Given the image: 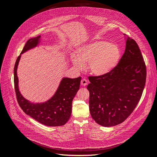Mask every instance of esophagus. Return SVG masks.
<instances>
[{
  "instance_id": "obj_1",
  "label": "esophagus",
  "mask_w": 157,
  "mask_h": 157,
  "mask_svg": "<svg viewBox=\"0 0 157 157\" xmlns=\"http://www.w3.org/2000/svg\"><path fill=\"white\" fill-rule=\"evenodd\" d=\"M87 83H88V81H87V80L86 79H82L81 81V85H82V86H86L87 84Z\"/></svg>"
}]
</instances>
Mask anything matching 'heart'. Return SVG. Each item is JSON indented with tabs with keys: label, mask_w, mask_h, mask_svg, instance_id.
<instances>
[{
	"label": "heart",
	"mask_w": 157,
	"mask_h": 157,
	"mask_svg": "<svg viewBox=\"0 0 157 157\" xmlns=\"http://www.w3.org/2000/svg\"><path fill=\"white\" fill-rule=\"evenodd\" d=\"M76 57L73 59L74 65L82 70L83 63H88V69L94 75H105L118 65L121 57L120 48L105 40L92 42L79 47Z\"/></svg>",
	"instance_id": "obj_1"
}]
</instances>
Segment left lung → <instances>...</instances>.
<instances>
[{
    "instance_id": "1",
    "label": "left lung",
    "mask_w": 157,
    "mask_h": 157,
    "mask_svg": "<svg viewBox=\"0 0 157 157\" xmlns=\"http://www.w3.org/2000/svg\"><path fill=\"white\" fill-rule=\"evenodd\" d=\"M146 71L137 44L128 37L124 53L116 67L105 75L89 76V110L97 124L113 126L130 116L141 98Z\"/></svg>"
}]
</instances>
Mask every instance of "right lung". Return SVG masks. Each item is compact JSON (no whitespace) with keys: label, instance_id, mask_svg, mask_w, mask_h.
<instances>
[{"label":"right lung","instance_id":"add662e5","mask_svg":"<svg viewBox=\"0 0 157 157\" xmlns=\"http://www.w3.org/2000/svg\"><path fill=\"white\" fill-rule=\"evenodd\" d=\"M40 36L28 40L21 54L36 46ZM21 54L18 57L14 67V86L16 97L23 111L37 121L47 126L64 125L70 119L71 114L72 101L79 89L81 77L74 79L63 78L55 95L49 100L42 103H32L25 99L18 89V79L17 70Z\"/></svg>","mask_w":157,"mask_h":157}]
</instances>
